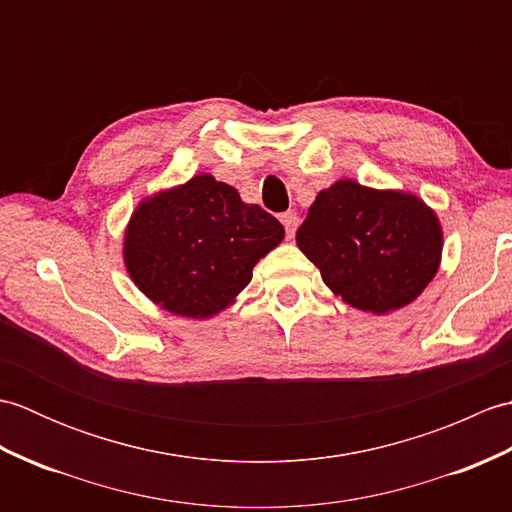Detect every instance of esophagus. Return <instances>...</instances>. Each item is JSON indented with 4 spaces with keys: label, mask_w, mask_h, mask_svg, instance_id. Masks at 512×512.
<instances>
[{
    "label": "esophagus",
    "mask_w": 512,
    "mask_h": 512,
    "mask_svg": "<svg viewBox=\"0 0 512 512\" xmlns=\"http://www.w3.org/2000/svg\"><path fill=\"white\" fill-rule=\"evenodd\" d=\"M279 220H281V224L286 226V235H288V239L295 237V231H297V226H299V217H297V213L286 211V213H281Z\"/></svg>",
    "instance_id": "esophagus-1"
}]
</instances>
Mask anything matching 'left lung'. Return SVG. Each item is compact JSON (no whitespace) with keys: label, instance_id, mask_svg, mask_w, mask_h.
Wrapping results in <instances>:
<instances>
[{"label":"left lung","instance_id":"8db88e82","mask_svg":"<svg viewBox=\"0 0 512 512\" xmlns=\"http://www.w3.org/2000/svg\"><path fill=\"white\" fill-rule=\"evenodd\" d=\"M297 246L334 295L363 312L387 314L436 277L442 228L416 195L339 180L317 195Z\"/></svg>","mask_w":512,"mask_h":512}]
</instances>
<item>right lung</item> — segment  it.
Segmentation results:
<instances>
[{"instance_id": "obj_1", "label": "right lung", "mask_w": 512, "mask_h": 512, "mask_svg": "<svg viewBox=\"0 0 512 512\" xmlns=\"http://www.w3.org/2000/svg\"><path fill=\"white\" fill-rule=\"evenodd\" d=\"M284 226L209 173L143 200L125 231V266L145 295L178 317L224 310L253 279Z\"/></svg>"}]
</instances>
